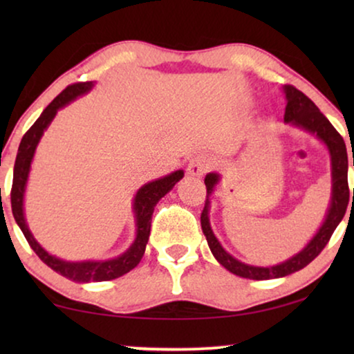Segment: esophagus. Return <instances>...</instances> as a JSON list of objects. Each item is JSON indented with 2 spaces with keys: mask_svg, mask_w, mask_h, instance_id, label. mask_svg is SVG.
<instances>
[{
  "mask_svg": "<svg viewBox=\"0 0 354 354\" xmlns=\"http://www.w3.org/2000/svg\"><path fill=\"white\" fill-rule=\"evenodd\" d=\"M209 169V161H207L206 156H195L193 159H190L188 162L187 172L190 174L193 177H203Z\"/></svg>",
  "mask_w": 354,
  "mask_h": 354,
  "instance_id": "1",
  "label": "esophagus"
}]
</instances>
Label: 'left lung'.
I'll list each match as a JSON object with an SVG mask.
<instances>
[{
  "mask_svg": "<svg viewBox=\"0 0 354 354\" xmlns=\"http://www.w3.org/2000/svg\"><path fill=\"white\" fill-rule=\"evenodd\" d=\"M285 100H287V106H285V115L283 122L293 127H298L304 130V132L313 133L314 137L326 145L330 154V171H332V193H330V205L326 212V219H324L322 225L319 227L316 235L308 241L301 251L293 254L292 258L285 259L283 263H279L275 266H251L246 263H241L236 258H234L230 253L222 248L219 240L216 239L214 232L211 229L209 222V207L211 201L209 196L214 192V188L221 180V176L216 172H209L205 177L206 183V203L205 209L201 212V229L205 234L209 250L217 263L224 266L229 272L240 275L243 279H253V280H269V279H279L290 275L297 270L306 268L321 251L326 248V245L330 240L333 230L340 224L343 216L346 212L348 201H350V188H348V154H346V145L343 142L342 135L337 132L335 127L328 122V119L324 115L316 104L308 98L306 95L295 88L292 85L283 86ZM354 166V158H353ZM353 201H354V190H353Z\"/></svg>",
  "mask_w": 354,
  "mask_h": 354,
  "instance_id": "obj_1",
  "label": "left lung"
}]
</instances>
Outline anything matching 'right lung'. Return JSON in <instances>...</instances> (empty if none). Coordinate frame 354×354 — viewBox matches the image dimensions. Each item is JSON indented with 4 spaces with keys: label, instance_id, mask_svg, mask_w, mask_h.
<instances>
[{
    "label": "right lung",
    "instance_id": "obj_1",
    "mask_svg": "<svg viewBox=\"0 0 354 354\" xmlns=\"http://www.w3.org/2000/svg\"><path fill=\"white\" fill-rule=\"evenodd\" d=\"M95 86V82H79V84L69 85L66 90H62L50 104L46 106L40 118L35 120V124L27 130L19 145L16 164H14V177H12V190H11V206L12 216L16 219L17 225L21 227L24 236H26L28 245L35 251L38 258L45 263L48 268L56 270L62 277L74 280L79 283L88 282H106V280L118 279L120 275L127 274L142 261L147 248L149 230H151V216L154 206L161 200L164 195H167L172 190L174 185L183 177V171H176L169 176H164L156 180L145 183L142 188H138L137 195L133 198V217H135V240L133 243L119 254L118 258L104 259V261H66L57 258V256L48 253L43 246L35 240V236L28 229L26 212H24V196H26V188L30 166L35 156V149L40 143V140L45 133V130L50 127V124L55 119L57 111L64 108L79 96L88 93Z\"/></svg>",
    "mask_w": 354,
    "mask_h": 354
}]
</instances>
